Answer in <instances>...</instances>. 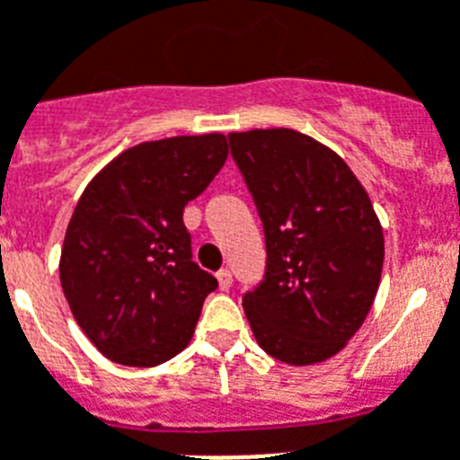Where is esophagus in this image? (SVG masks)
Masks as SVG:
<instances>
[{
	"label": "esophagus",
	"mask_w": 460,
	"mask_h": 460,
	"mask_svg": "<svg viewBox=\"0 0 460 460\" xmlns=\"http://www.w3.org/2000/svg\"><path fill=\"white\" fill-rule=\"evenodd\" d=\"M216 279H218V287H221L223 291H227L230 287H233V272L230 270H221L218 275H216Z\"/></svg>",
	"instance_id": "esophagus-1"
}]
</instances>
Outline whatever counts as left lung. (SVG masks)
<instances>
[{
	"label": "left lung",
	"instance_id": "1",
	"mask_svg": "<svg viewBox=\"0 0 460 460\" xmlns=\"http://www.w3.org/2000/svg\"><path fill=\"white\" fill-rule=\"evenodd\" d=\"M265 233L263 282L242 298L279 362H324L358 333L383 270V230L339 155L294 128L227 134Z\"/></svg>",
	"mask_w": 460,
	"mask_h": 460
}]
</instances>
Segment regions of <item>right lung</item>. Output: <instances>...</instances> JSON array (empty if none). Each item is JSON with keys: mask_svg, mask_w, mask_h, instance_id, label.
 Instances as JSON below:
<instances>
[{"mask_svg": "<svg viewBox=\"0 0 460 460\" xmlns=\"http://www.w3.org/2000/svg\"><path fill=\"white\" fill-rule=\"evenodd\" d=\"M227 159L223 134L128 147L79 197L60 252L72 314L108 359L157 367L190 343L218 287L192 261L185 204Z\"/></svg>", "mask_w": 460, "mask_h": 460, "instance_id": "right-lung-1", "label": "right lung"}]
</instances>
